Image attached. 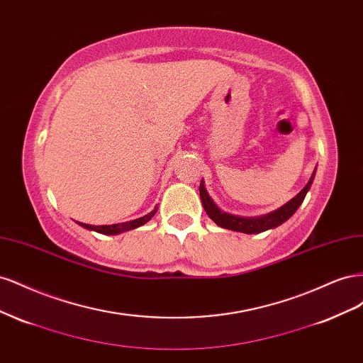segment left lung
I'll return each instance as SVG.
<instances>
[{"label": "left lung", "instance_id": "obj_1", "mask_svg": "<svg viewBox=\"0 0 363 363\" xmlns=\"http://www.w3.org/2000/svg\"><path fill=\"white\" fill-rule=\"evenodd\" d=\"M315 172L312 174V177L307 183L304 188L300 191V194H296L291 201H288L284 206H281L277 211H274L268 215L263 216H257V218H242V216H236V215H230L223 212L213 201L208 194L204 189L203 182L200 183V196H201V203L204 206V211L208 215V218L215 221L219 227L223 228H228L233 230V232H240V233H262L265 230L274 228L280 224H283L296 212V208L300 207V204L303 203L304 196L307 194V191L311 189V184L313 182Z\"/></svg>", "mask_w": 363, "mask_h": 363}]
</instances>
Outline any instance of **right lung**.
Returning a JSON list of instances; mask_svg holds the SVG:
<instances>
[{"instance_id":"1","label":"right lung","mask_w":363,"mask_h":363,"mask_svg":"<svg viewBox=\"0 0 363 363\" xmlns=\"http://www.w3.org/2000/svg\"><path fill=\"white\" fill-rule=\"evenodd\" d=\"M156 207L155 211H151L148 215L142 216V218H138V219H133V221H127V223H121V224H112V225H89V224H83V223H79L82 227L87 228V230H94V232H98V233H103V235H119L123 232H128V230H133L136 227H140L144 225L145 223H148L150 219L156 215L157 212Z\"/></svg>"}]
</instances>
